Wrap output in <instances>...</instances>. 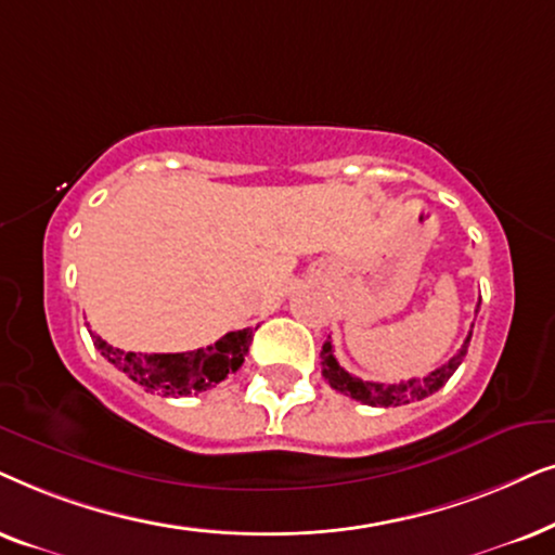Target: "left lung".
I'll use <instances>...</instances> for the list:
<instances>
[{"label":"left lung","instance_id":"obj_1","mask_svg":"<svg viewBox=\"0 0 555 555\" xmlns=\"http://www.w3.org/2000/svg\"><path fill=\"white\" fill-rule=\"evenodd\" d=\"M479 307V305H477ZM469 339H472V332L464 339V345L456 350L452 358H449V363H444L437 371H431L426 375V378L421 380H401V383H373V380H363V378H354L345 371L343 365L337 363L335 358V350H332V343L322 345V375L324 380L330 383L332 388L339 390V393L354 398V401L365 403V405H383V409H388V405H401V403H411V401H421V398L437 393V390L444 386V383L452 378L456 367L462 365L464 354H467V347H469Z\"/></svg>","mask_w":555,"mask_h":555}]
</instances>
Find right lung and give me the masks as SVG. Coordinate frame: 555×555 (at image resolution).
Wrapping results in <instances>:
<instances>
[{
    "instance_id": "1",
    "label": "right lung",
    "mask_w": 555,
    "mask_h": 555,
    "mask_svg": "<svg viewBox=\"0 0 555 555\" xmlns=\"http://www.w3.org/2000/svg\"><path fill=\"white\" fill-rule=\"evenodd\" d=\"M93 345L99 347L103 358L108 360L116 371H121L129 380L142 386L150 393H162L167 398H180L203 393L225 380L228 375L238 371L246 360L248 345L254 339V330L228 332L216 345L201 347L192 352H154L137 354L124 352L118 347L103 343L99 335H93Z\"/></svg>"
}]
</instances>
